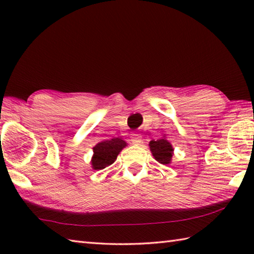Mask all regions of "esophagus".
Masks as SVG:
<instances>
[{"mask_svg":"<svg viewBox=\"0 0 254 254\" xmlns=\"http://www.w3.org/2000/svg\"><path fill=\"white\" fill-rule=\"evenodd\" d=\"M131 141L134 145H139L142 143V136L139 134H132Z\"/></svg>","mask_w":254,"mask_h":254,"instance_id":"esophagus-1","label":"esophagus"}]
</instances>
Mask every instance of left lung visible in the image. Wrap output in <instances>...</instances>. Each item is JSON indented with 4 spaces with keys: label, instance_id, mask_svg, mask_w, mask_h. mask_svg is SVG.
Wrapping results in <instances>:
<instances>
[{
    "label": "left lung",
    "instance_id": "obj_1",
    "mask_svg": "<svg viewBox=\"0 0 254 254\" xmlns=\"http://www.w3.org/2000/svg\"><path fill=\"white\" fill-rule=\"evenodd\" d=\"M149 148L154 156V158L157 160L159 164H170L172 154H174V148H172V145L167 141L166 138H159L157 141H150Z\"/></svg>",
    "mask_w": 254,
    "mask_h": 254
}]
</instances>
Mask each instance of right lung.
<instances>
[{
	"mask_svg": "<svg viewBox=\"0 0 254 254\" xmlns=\"http://www.w3.org/2000/svg\"><path fill=\"white\" fill-rule=\"evenodd\" d=\"M127 146L126 141L115 137L112 139H106L98 143L93 148L94 155L91 158V166L95 170L105 169L106 167L115 163L118 155Z\"/></svg>",
	"mask_w": 254,
	"mask_h": 254,
	"instance_id": "add662e5",
	"label": "right lung"
}]
</instances>
